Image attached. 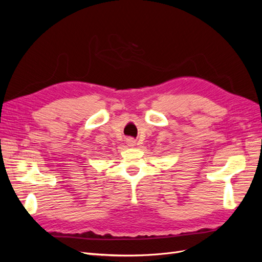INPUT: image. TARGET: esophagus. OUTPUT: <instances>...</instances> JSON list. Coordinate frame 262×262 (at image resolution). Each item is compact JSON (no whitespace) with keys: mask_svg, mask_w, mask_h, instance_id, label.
Wrapping results in <instances>:
<instances>
[{"mask_svg":"<svg viewBox=\"0 0 262 262\" xmlns=\"http://www.w3.org/2000/svg\"><path fill=\"white\" fill-rule=\"evenodd\" d=\"M126 144H128V146H130V147H133V146H136L137 141L132 139V138H130V139L126 140Z\"/></svg>","mask_w":262,"mask_h":262,"instance_id":"34e87169","label":"esophagus"}]
</instances>
